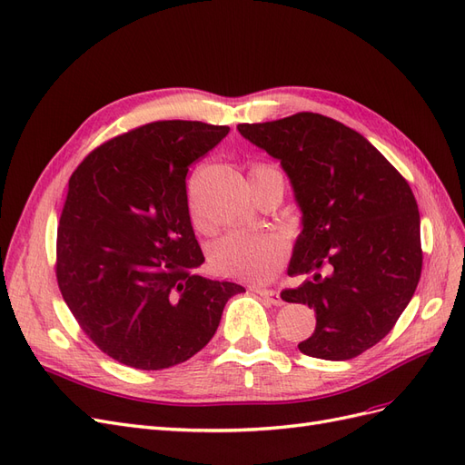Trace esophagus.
Here are the masks:
<instances>
[{"label": "esophagus", "mask_w": 465, "mask_h": 465, "mask_svg": "<svg viewBox=\"0 0 465 465\" xmlns=\"http://www.w3.org/2000/svg\"><path fill=\"white\" fill-rule=\"evenodd\" d=\"M256 292L260 294V297H263L265 301H270L272 304L275 306H281L283 304V299H281V294L277 291H272V289H263V287H258Z\"/></svg>", "instance_id": "obj_1"}]
</instances>
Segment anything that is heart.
Instances as JSON below:
<instances>
[{
    "label": "heart",
    "mask_w": 465,
    "mask_h": 465,
    "mask_svg": "<svg viewBox=\"0 0 465 465\" xmlns=\"http://www.w3.org/2000/svg\"><path fill=\"white\" fill-rule=\"evenodd\" d=\"M267 174L281 176L277 168L270 164H254L250 171V178ZM192 219L195 227H202L198 215L192 213ZM283 244L275 236L246 231H236L219 238L209 250V262L215 272L227 277L250 281H260L273 275L277 267L283 263Z\"/></svg>",
    "instance_id": "obj_1"
}]
</instances>
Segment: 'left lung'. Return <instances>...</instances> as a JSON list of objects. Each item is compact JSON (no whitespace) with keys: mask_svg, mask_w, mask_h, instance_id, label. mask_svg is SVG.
<instances>
[{"mask_svg":"<svg viewBox=\"0 0 465 465\" xmlns=\"http://www.w3.org/2000/svg\"><path fill=\"white\" fill-rule=\"evenodd\" d=\"M238 132L281 161L302 211L289 275L312 279L281 292L316 312L301 353L359 357L396 326L419 283L423 250L410 184L359 132L314 112L238 124Z\"/></svg>","mask_w":465,"mask_h":465,"instance_id":"obj_1","label":"left lung"}]
</instances>
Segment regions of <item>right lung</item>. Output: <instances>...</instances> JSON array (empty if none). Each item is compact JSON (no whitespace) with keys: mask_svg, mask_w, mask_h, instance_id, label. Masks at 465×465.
I'll list each match as a JSON object with an SVG mask.
<instances>
[{"mask_svg":"<svg viewBox=\"0 0 465 465\" xmlns=\"http://www.w3.org/2000/svg\"><path fill=\"white\" fill-rule=\"evenodd\" d=\"M229 125L161 120L91 151L69 178L55 279L89 340L139 371L184 362L244 287L195 273L205 262L186 176Z\"/></svg>","mask_w":465,"mask_h":465,"instance_id":"obj_1","label":"right lung"}]
</instances>
